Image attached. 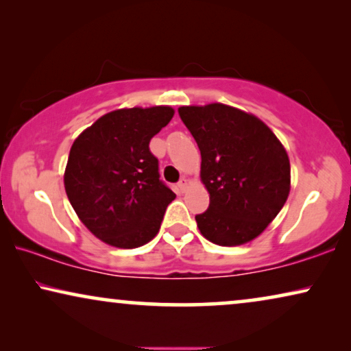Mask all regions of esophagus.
<instances>
[{
    "label": "esophagus",
    "mask_w": 351,
    "mask_h": 351,
    "mask_svg": "<svg viewBox=\"0 0 351 351\" xmlns=\"http://www.w3.org/2000/svg\"><path fill=\"white\" fill-rule=\"evenodd\" d=\"M186 186H189V180H186L185 177H182L179 184H177V189H179V190L182 191V193H184V191L186 190Z\"/></svg>",
    "instance_id": "esophagus-1"
}]
</instances>
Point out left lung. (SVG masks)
I'll list each match as a JSON object with an SVG mask.
<instances>
[{
  "label": "left lung",
  "mask_w": 351,
  "mask_h": 351,
  "mask_svg": "<svg viewBox=\"0 0 351 351\" xmlns=\"http://www.w3.org/2000/svg\"><path fill=\"white\" fill-rule=\"evenodd\" d=\"M179 114L198 143L209 191L208 210L195 217L201 234L219 246L252 241L289 196L285 147L257 117L228 105L180 107Z\"/></svg>",
  "instance_id": "1"
}]
</instances>
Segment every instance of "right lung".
Returning <instances> with one entry per match:
<instances>
[{
	"label": "right lung",
	"mask_w": 351,
	"mask_h": 351,
	"mask_svg": "<svg viewBox=\"0 0 351 351\" xmlns=\"http://www.w3.org/2000/svg\"><path fill=\"white\" fill-rule=\"evenodd\" d=\"M172 117L171 107L114 110L71 145L66 196L89 232L110 246H143L160 232L176 193L160 180L148 145Z\"/></svg>",
	"instance_id": "obj_1"
}]
</instances>
